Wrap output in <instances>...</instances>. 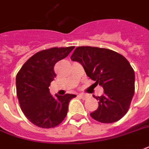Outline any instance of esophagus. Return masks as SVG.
<instances>
[{
  "mask_svg": "<svg viewBox=\"0 0 149 149\" xmlns=\"http://www.w3.org/2000/svg\"><path fill=\"white\" fill-rule=\"evenodd\" d=\"M79 97L81 99H82V100H86L87 98H88V95L84 94V93H80V94H79Z\"/></svg>",
  "mask_w": 149,
  "mask_h": 149,
  "instance_id": "esophagus-1",
  "label": "esophagus"
}]
</instances>
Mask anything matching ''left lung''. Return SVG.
<instances>
[{"label":"left lung","mask_w":149,"mask_h":149,"mask_svg":"<svg viewBox=\"0 0 149 149\" xmlns=\"http://www.w3.org/2000/svg\"><path fill=\"white\" fill-rule=\"evenodd\" d=\"M70 59L83 67L87 76L104 89L97 110L90 113L103 123L118 121L127 112L134 97L135 74L128 60L118 52L97 47H77Z\"/></svg>","instance_id":"8db88e82"}]
</instances>
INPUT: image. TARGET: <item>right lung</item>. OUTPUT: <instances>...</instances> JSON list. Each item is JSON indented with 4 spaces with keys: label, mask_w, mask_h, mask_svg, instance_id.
<instances>
[{
    "label": "right lung",
    "mask_w": 149,
    "mask_h": 149,
    "mask_svg": "<svg viewBox=\"0 0 149 149\" xmlns=\"http://www.w3.org/2000/svg\"><path fill=\"white\" fill-rule=\"evenodd\" d=\"M74 47L52 48L32 56L16 75V93L20 108L35 126L52 128L67 116L70 100L76 97L67 93L52 97L49 87L54 80V66L67 57Z\"/></svg>",
    "instance_id": "add662e5"
}]
</instances>
